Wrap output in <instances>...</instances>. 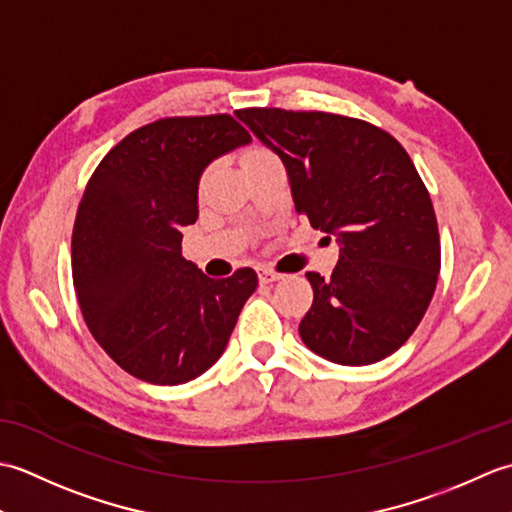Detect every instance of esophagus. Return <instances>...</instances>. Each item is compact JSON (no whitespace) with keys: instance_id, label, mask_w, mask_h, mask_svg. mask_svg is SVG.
<instances>
[{"instance_id":"34e87169","label":"esophagus","mask_w":512,"mask_h":512,"mask_svg":"<svg viewBox=\"0 0 512 512\" xmlns=\"http://www.w3.org/2000/svg\"><path fill=\"white\" fill-rule=\"evenodd\" d=\"M257 275H259V281H262V284H270V281H277V279H281V275H279V273H275L273 268H259V270H257Z\"/></svg>"}]
</instances>
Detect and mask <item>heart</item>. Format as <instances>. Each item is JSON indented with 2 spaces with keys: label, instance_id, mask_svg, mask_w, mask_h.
I'll return each mask as SVG.
<instances>
[{
  "label": "heart",
  "instance_id": "1",
  "mask_svg": "<svg viewBox=\"0 0 512 512\" xmlns=\"http://www.w3.org/2000/svg\"><path fill=\"white\" fill-rule=\"evenodd\" d=\"M266 154H270V151L266 149V147H250L246 154L242 156V165H246V162H250V160H255V158H262V156H266Z\"/></svg>",
  "mask_w": 512,
  "mask_h": 512
}]
</instances>
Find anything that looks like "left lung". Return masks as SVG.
Returning a JSON list of instances; mask_svg holds the SVG:
<instances>
[{
	"label": "left lung",
	"mask_w": 512,
	"mask_h": 512,
	"mask_svg": "<svg viewBox=\"0 0 512 512\" xmlns=\"http://www.w3.org/2000/svg\"><path fill=\"white\" fill-rule=\"evenodd\" d=\"M235 114L284 160L297 213L339 237L332 275L306 273L314 299L303 343L339 365L383 361L418 328L440 273L436 211L405 147L343 114Z\"/></svg>",
	"instance_id": "1"
}]
</instances>
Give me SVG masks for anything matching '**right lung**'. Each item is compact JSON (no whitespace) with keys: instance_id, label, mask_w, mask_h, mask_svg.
Listing matches in <instances>:
<instances>
[{"instance_id":"right-lung-1","label":"right lung","mask_w":512,"mask_h":512,"mask_svg":"<svg viewBox=\"0 0 512 512\" xmlns=\"http://www.w3.org/2000/svg\"><path fill=\"white\" fill-rule=\"evenodd\" d=\"M250 143L231 114L169 116L134 129L94 169L72 231L83 319L112 361L145 383L204 374L257 288L253 268L206 277L182 257L198 182L217 156Z\"/></svg>"}]
</instances>
